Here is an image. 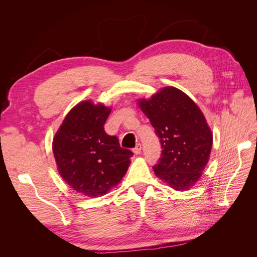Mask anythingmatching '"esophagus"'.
I'll use <instances>...</instances> for the list:
<instances>
[{
	"mask_svg": "<svg viewBox=\"0 0 257 257\" xmlns=\"http://www.w3.org/2000/svg\"><path fill=\"white\" fill-rule=\"evenodd\" d=\"M133 152L135 154H141V152H142V145L141 144H137L136 147L133 149Z\"/></svg>",
	"mask_w": 257,
	"mask_h": 257,
	"instance_id": "1",
	"label": "esophagus"
}]
</instances>
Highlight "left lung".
<instances>
[{"label": "left lung", "instance_id": "left-lung-1", "mask_svg": "<svg viewBox=\"0 0 257 257\" xmlns=\"http://www.w3.org/2000/svg\"><path fill=\"white\" fill-rule=\"evenodd\" d=\"M139 108L160 138L162 154L153 170L176 191L191 189L209 161L212 133L199 107L174 87H165Z\"/></svg>", "mask_w": 257, "mask_h": 257}]
</instances>
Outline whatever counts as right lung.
I'll return each instance as SVG.
<instances>
[{
	"label": "right lung",
	"instance_id": "add662e5",
	"mask_svg": "<svg viewBox=\"0 0 257 257\" xmlns=\"http://www.w3.org/2000/svg\"><path fill=\"white\" fill-rule=\"evenodd\" d=\"M111 108L91 100L67 113L53 138L52 151L63 180L88 197L105 194L126 174L133 152L107 135L104 124Z\"/></svg>",
	"mask_w": 257,
	"mask_h": 257
}]
</instances>
